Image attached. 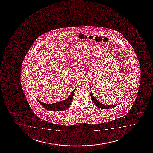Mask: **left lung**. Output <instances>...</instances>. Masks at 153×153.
<instances>
[{
  "label": "left lung",
  "mask_w": 153,
  "mask_h": 153,
  "mask_svg": "<svg viewBox=\"0 0 153 153\" xmlns=\"http://www.w3.org/2000/svg\"><path fill=\"white\" fill-rule=\"evenodd\" d=\"M90 96H91V98L92 100L93 101L94 103L95 104L96 106H97L98 108H100L102 109H107V108H113L115 106H117L118 105L120 104H115V105H105V104H102L99 101L97 100V99H96V98L94 96L92 93V91H91V93H90Z\"/></svg>",
  "instance_id": "obj_1"
}]
</instances>
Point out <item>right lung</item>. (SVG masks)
<instances>
[{"mask_svg":"<svg viewBox=\"0 0 153 153\" xmlns=\"http://www.w3.org/2000/svg\"><path fill=\"white\" fill-rule=\"evenodd\" d=\"M75 90L76 88L73 90L70 96L65 100L60 101L58 102L55 103L48 104V103L42 102V101L38 100L37 98L36 99L39 102L40 104L47 110L52 111H63L68 109L69 108V106H70Z\"/></svg>","mask_w":153,"mask_h":153,"instance_id":"1","label":"right lung"}]
</instances>
